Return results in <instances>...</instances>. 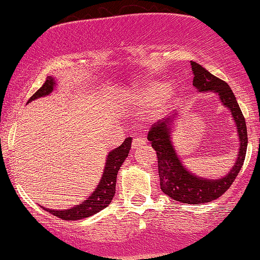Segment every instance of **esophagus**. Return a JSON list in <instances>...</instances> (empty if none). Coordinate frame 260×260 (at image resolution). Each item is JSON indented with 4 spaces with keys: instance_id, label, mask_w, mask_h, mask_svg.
Here are the masks:
<instances>
[{
    "instance_id": "obj_1",
    "label": "esophagus",
    "mask_w": 260,
    "mask_h": 260,
    "mask_svg": "<svg viewBox=\"0 0 260 260\" xmlns=\"http://www.w3.org/2000/svg\"><path fill=\"white\" fill-rule=\"evenodd\" d=\"M147 144V140L144 138H142V137H138V138H134L133 139V143H132V148L136 150V149H139L142 147H144V145Z\"/></svg>"
}]
</instances>
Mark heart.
Returning <instances> with one entry per match:
<instances>
[{"mask_svg": "<svg viewBox=\"0 0 260 260\" xmlns=\"http://www.w3.org/2000/svg\"><path fill=\"white\" fill-rule=\"evenodd\" d=\"M175 94V88L172 85L150 83L137 86L133 90V100L139 107H147L153 104L157 112H162L172 103Z\"/></svg>", "mask_w": 260, "mask_h": 260, "instance_id": "obj_1", "label": "heart"}]
</instances>
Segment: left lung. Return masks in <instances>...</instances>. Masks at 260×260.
Here are the masks:
<instances>
[{
	"mask_svg": "<svg viewBox=\"0 0 260 260\" xmlns=\"http://www.w3.org/2000/svg\"><path fill=\"white\" fill-rule=\"evenodd\" d=\"M193 72V85L199 92H215L220 103L228 107L237 128L238 151L236 161L230 171L219 178H207L197 176L186 168L178 156L172 136L174 126L178 120V112L174 113L165 120L155 123L148 133V140L155 149L157 155V169H159L161 190L174 201L186 204H199L214 201L222 196L229 189L232 182L237 177L244 162L247 151V127L243 113L238 106L235 94L223 80L216 78L208 72L201 64L190 61Z\"/></svg>",
	"mask_w": 260,
	"mask_h": 260,
	"instance_id": "obj_1",
	"label": "left lung"
}]
</instances>
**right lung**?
<instances>
[{
  "mask_svg": "<svg viewBox=\"0 0 260 260\" xmlns=\"http://www.w3.org/2000/svg\"><path fill=\"white\" fill-rule=\"evenodd\" d=\"M56 85H57L56 79L52 76H47L44 85L28 100V104L32 100L39 99V98L50 95ZM131 145H132V138H127L120 147L113 149V150L107 154L105 168H104V172L99 184L92 190V193L89 196L86 201L82 202L80 204L74 205L71 209H62V210H57V209L55 210V209H47L44 207L41 208L62 220L84 219V217L94 215V214L99 213L100 210L105 209L111 203L113 196H115L116 178H117L118 170H120L123 161L128 156Z\"/></svg>",
  "mask_w": 260,
  "mask_h": 260,
  "instance_id": "right-lung-1",
  "label": "right lung"
}]
</instances>
